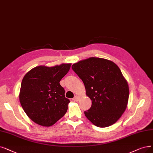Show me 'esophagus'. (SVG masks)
Instances as JSON below:
<instances>
[{"label":"esophagus","mask_w":153,"mask_h":153,"mask_svg":"<svg viewBox=\"0 0 153 153\" xmlns=\"http://www.w3.org/2000/svg\"><path fill=\"white\" fill-rule=\"evenodd\" d=\"M73 101H75V102H78L79 100H80V97H79L77 95H75L74 97V98L73 99Z\"/></svg>","instance_id":"obj_1"}]
</instances>
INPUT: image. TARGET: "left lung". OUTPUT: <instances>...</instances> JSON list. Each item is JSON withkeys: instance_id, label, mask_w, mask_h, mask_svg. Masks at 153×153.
Here are the masks:
<instances>
[{"instance_id": "obj_1", "label": "left lung", "mask_w": 153, "mask_h": 153, "mask_svg": "<svg viewBox=\"0 0 153 153\" xmlns=\"http://www.w3.org/2000/svg\"><path fill=\"white\" fill-rule=\"evenodd\" d=\"M72 70L83 81L91 106L84 114L95 126L106 127L121 117L129 99V87L117 65L91 57L73 64Z\"/></svg>"}]
</instances>
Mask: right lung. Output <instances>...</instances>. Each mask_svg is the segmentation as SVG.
Masks as SVG:
<instances>
[{"mask_svg": "<svg viewBox=\"0 0 153 153\" xmlns=\"http://www.w3.org/2000/svg\"><path fill=\"white\" fill-rule=\"evenodd\" d=\"M70 66H36L24 76L19 100L24 112L35 123L51 126L66 114L70 100L65 97L59 82Z\"/></svg>", "mask_w": 153, "mask_h": 153, "instance_id": "obj_1", "label": "right lung"}]
</instances>
